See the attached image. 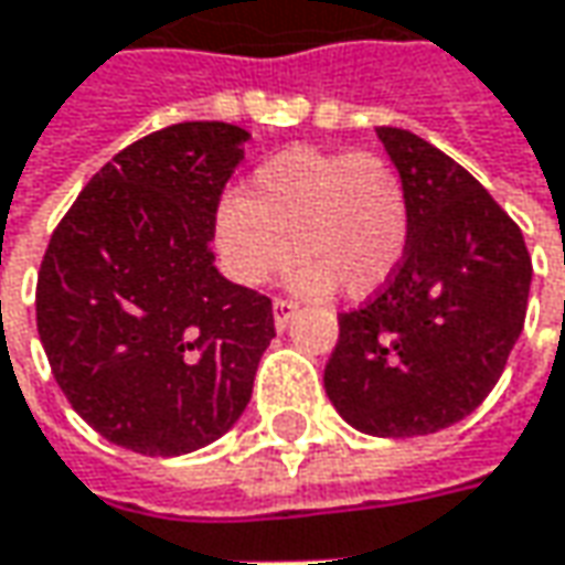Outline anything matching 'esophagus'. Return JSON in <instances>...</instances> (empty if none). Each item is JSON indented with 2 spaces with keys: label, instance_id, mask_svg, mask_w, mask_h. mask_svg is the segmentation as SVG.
<instances>
[{
  "label": "esophagus",
  "instance_id": "1",
  "mask_svg": "<svg viewBox=\"0 0 565 565\" xmlns=\"http://www.w3.org/2000/svg\"><path fill=\"white\" fill-rule=\"evenodd\" d=\"M271 309H275V328H278V331H284V328L290 324V319L297 316V302L284 300V297H278Z\"/></svg>",
  "mask_w": 565,
  "mask_h": 565
}]
</instances>
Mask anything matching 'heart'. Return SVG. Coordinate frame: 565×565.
Returning a JSON list of instances; mask_svg holds the SVG:
<instances>
[{"mask_svg":"<svg viewBox=\"0 0 565 565\" xmlns=\"http://www.w3.org/2000/svg\"><path fill=\"white\" fill-rule=\"evenodd\" d=\"M215 246L234 281L263 287L294 259L302 297L341 287L350 300L379 294L409 246V193L379 152L290 147L249 174L215 212Z\"/></svg>","mask_w":565,"mask_h":565,"instance_id":"obj_1","label":"heart"}]
</instances>
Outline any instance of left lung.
I'll return each mask as SVG.
<instances>
[{"label": "left lung", "mask_w": 565, "mask_h": 565, "mask_svg": "<svg viewBox=\"0 0 565 565\" xmlns=\"http://www.w3.org/2000/svg\"><path fill=\"white\" fill-rule=\"evenodd\" d=\"M409 193L397 275L341 312L324 391L375 438L435 435L491 394L522 334L532 256L519 224L447 152L379 127Z\"/></svg>", "instance_id": "1"}]
</instances>
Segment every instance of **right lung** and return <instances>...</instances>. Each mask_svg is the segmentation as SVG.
<instances>
[{"label":"right lung","mask_w":565,"mask_h":565,"mask_svg":"<svg viewBox=\"0 0 565 565\" xmlns=\"http://www.w3.org/2000/svg\"><path fill=\"white\" fill-rule=\"evenodd\" d=\"M244 127L181 121L125 147L55 224L36 331L77 416L147 457L200 450L241 418L275 338L271 300L215 268Z\"/></svg>","instance_id":"1"}]
</instances>
